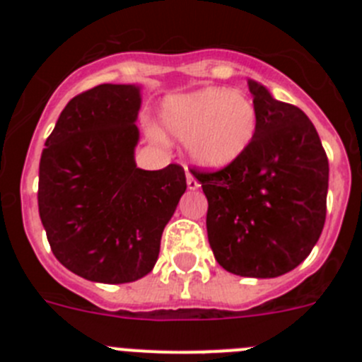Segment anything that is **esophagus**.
Here are the masks:
<instances>
[{
	"label": "esophagus",
	"mask_w": 362,
	"mask_h": 362,
	"mask_svg": "<svg viewBox=\"0 0 362 362\" xmlns=\"http://www.w3.org/2000/svg\"><path fill=\"white\" fill-rule=\"evenodd\" d=\"M187 185L190 190H196V188H199V181H197L196 175L192 174L190 170H187Z\"/></svg>",
	"instance_id": "esophagus-1"
}]
</instances>
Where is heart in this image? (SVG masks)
<instances>
[{"mask_svg":"<svg viewBox=\"0 0 362 362\" xmlns=\"http://www.w3.org/2000/svg\"><path fill=\"white\" fill-rule=\"evenodd\" d=\"M161 121L166 132L187 141L199 165L221 168L248 150L257 130V110L245 92L203 88L166 99Z\"/></svg>","mask_w":362,"mask_h":362,"instance_id":"heart-1","label":"heart"}]
</instances>
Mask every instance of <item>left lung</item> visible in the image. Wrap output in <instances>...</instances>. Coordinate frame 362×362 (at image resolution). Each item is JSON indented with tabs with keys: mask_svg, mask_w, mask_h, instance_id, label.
Masks as SVG:
<instances>
[{
	"mask_svg": "<svg viewBox=\"0 0 362 362\" xmlns=\"http://www.w3.org/2000/svg\"><path fill=\"white\" fill-rule=\"evenodd\" d=\"M257 110L250 146L219 170L194 168L209 199L206 232L216 261L243 277L283 276L317 243L326 219L328 158L296 105L248 81Z\"/></svg>",
	"mask_w": 362,
	"mask_h": 362,
	"instance_id": "left-lung-1",
	"label": "left lung"
}]
</instances>
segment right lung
I'll use <instances>...</instances> for the list:
<instances>
[{
    "label": "right lung",
    "instance_id": "obj_1",
    "mask_svg": "<svg viewBox=\"0 0 362 362\" xmlns=\"http://www.w3.org/2000/svg\"><path fill=\"white\" fill-rule=\"evenodd\" d=\"M139 107V86L81 92L41 152L37 206L52 254L95 283H132L152 270L163 230L187 190L181 165L136 166Z\"/></svg>",
    "mask_w": 362,
    "mask_h": 362
}]
</instances>
